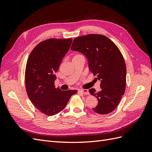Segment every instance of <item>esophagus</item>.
Instances as JSON below:
<instances>
[{
	"label": "esophagus",
	"instance_id": "obj_1",
	"mask_svg": "<svg viewBox=\"0 0 152 152\" xmlns=\"http://www.w3.org/2000/svg\"><path fill=\"white\" fill-rule=\"evenodd\" d=\"M80 92L81 93L84 94H87V95L89 94V91L87 89H81V90H80Z\"/></svg>",
	"mask_w": 152,
	"mask_h": 152
}]
</instances>
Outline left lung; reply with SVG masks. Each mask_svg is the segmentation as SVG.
<instances>
[{"label": "left lung", "instance_id": "8db88e82", "mask_svg": "<svg viewBox=\"0 0 152 152\" xmlns=\"http://www.w3.org/2000/svg\"><path fill=\"white\" fill-rule=\"evenodd\" d=\"M71 49L86 55L90 71L101 80L102 90H89L98 102L93 110L101 115L111 113L120 103L126 86V65L121 50L107 37L101 34L75 38Z\"/></svg>", "mask_w": 152, "mask_h": 152}]
</instances>
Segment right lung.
Returning <instances> with one entry per match:
<instances>
[{
	"mask_svg": "<svg viewBox=\"0 0 152 152\" xmlns=\"http://www.w3.org/2000/svg\"><path fill=\"white\" fill-rule=\"evenodd\" d=\"M72 38L49 39L31 50L27 60L25 80L27 95L35 108L45 115H54L65 108L77 90L61 91L54 86L55 73L68 51Z\"/></svg>",
	"mask_w": 152,
	"mask_h": 152,
	"instance_id": "right-lung-1",
	"label": "right lung"
}]
</instances>
